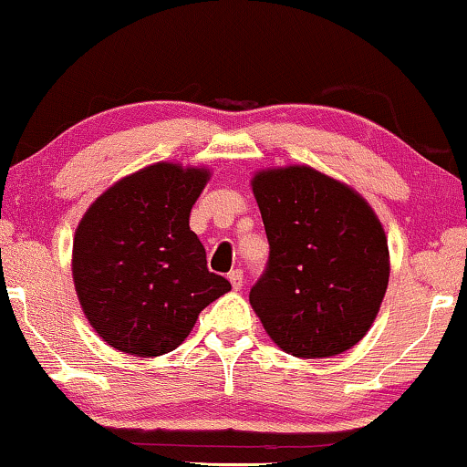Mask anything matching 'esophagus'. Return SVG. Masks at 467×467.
Here are the masks:
<instances>
[{
	"label": "esophagus",
	"instance_id": "1",
	"mask_svg": "<svg viewBox=\"0 0 467 467\" xmlns=\"http://www.w3.org/2000/svg\"><path fill=\"white\" fill-rule=\"evenodd\" d=\"M229 283H232L234 291H240L242 289V283H244V274H242V270H232L227 274Z\"/></svg>",
	"mask_w": 467,
	"mask_h": 467
}]
</instances>
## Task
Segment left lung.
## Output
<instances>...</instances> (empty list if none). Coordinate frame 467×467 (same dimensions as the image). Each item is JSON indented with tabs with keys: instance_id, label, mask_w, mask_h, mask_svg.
Wrapping results in <instances>:
<instances>
[{
	"instance_id": "obj_1",
	"label": "left lung",
	"mask_w": 467,
	"mask_h": 467,
	"mask_svg": "<svg viewBox=\"0 0 467 467\" xmlns=\"http://www.w3.org/2000/svg\"><path fill=\"white\" fill-rule=\"evenodd\" d=\"M270 259L251 306L272 342L327 359L372 327L389 285V244L366 197L310 165L254 171Z\"/></svg>"
}]
</instances>
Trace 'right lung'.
<instances>
[{"label":"right lung","mask_w":467,"mask_h":467,"mask_svg":"<svg viewBox=\"0 0 467 467\" xmlns=\"http://www.w3.org/2000/svg\"><path fill=\"white\" fill-rule=\"evenodd\" d=\"M208 181L203 165H146L108 187L76 227V296L91 327L120 353H170L200 312L232 291L229 280L208 272L189 227Z\"/></svg>","instance_id":"right-lung-1"}]
</instances>
